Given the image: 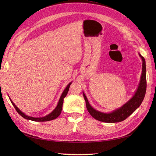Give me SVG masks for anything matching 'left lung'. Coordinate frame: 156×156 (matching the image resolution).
Here are the masks:
<instances>
[{"instance_id": "8db88e82", "label": "left lung", "mask_w": 156, "mask_h": 156, "mask_svg": "<svg viewBox=\"0 0 156 156\" xmlns=\"http://www.w3.org/2000/svg\"><path fill=\"white\" fill-rule=\"evenodd\" d=\"M139 55L143 60L142 74H141L139 85L135 94H134V96L128 101L123 106H122L119 108H117V109L110 113L100 112L94 109L90 105L87 96L83 92V96L86 101L87 110L90 114V115L97 120L107 122V123H115V122H122L126 119L129 116H130L140 105L141 103H142L145 96L146 90V62L145 59L143 56H141L140 54Z\"/></svg>"}]
</instances>
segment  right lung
Masks as SVG:
<instances>
[{
    "label": "right lung",
    "mask_w": 156,
    "mask_h": 156,
    "mask_svg": "<svg viewBox=\"0 0 156 156\" xmlns=\"http://www.w3.org/2000/svg\"><path fill=\"white\" fill-rule=\"evenodd\" d=\"M72 84V82L69 83L68 86L66 87V88H65V90H64V92H62V95H61L60 98V100L58 101V105L56 107V108L53 110V111H52L50 114H49L48 115H47L44 117H40V118H34V117H31L29 116H27L25 114H24L22 111H21L20 109H19V108L14 104L13 102L10 100L12 105H13L14 108H16V110L17 111V112L20 114L22 117L24 118L25 119L27 120H32V121H36V122H46V121H49V120H54L55 119H56L61 113V111H62V105H63V101H64V98L66 96L69 90V88L70 87V84Z\"/></svg>",
    "instance_id": "right-lung-1"
}]
</instances>
